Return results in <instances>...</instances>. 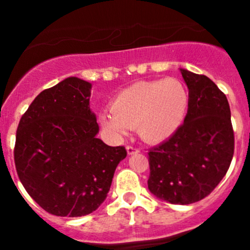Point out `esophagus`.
I'll return each instance as SVG.
<instances>
[{
	"label": "esophagus",
	"instance_id": "1",
	"mask_svg": "<svg viewBox=\"0 0 250 250\" xmlns=\"http://www.w3.org/2000/svg\"><path fill=\"white\" fill-rule=\"evenodd\" d=\"M127 152L128 155H134V153L140 152V148L135 147V146L133 145H127Z\"/></svg>",
	"mask_w": 250,
	"mask_h": 250
}]
</instances>
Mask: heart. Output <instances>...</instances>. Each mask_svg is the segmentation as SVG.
<instances>
[{"instance_id":"b5f03b06","label":"heart","mask_w":250,"mask_h":250,"mask_svg":"<svg viewBox=\"0 0 250 250\" xmlns=\"http://www.w3.org/2000/svg\"><path fill=\"white\" fill-rule=\"evenodd\" d=\"M190 93L178 78L141 81L118 93L110 111L100 115V123L115 137H123L129 128L148 143L172 138L185 122Z\"/></svg>"}]
</instances>
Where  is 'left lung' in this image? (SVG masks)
<instances>
[{
    "label": "left lung",
    "instance_id": "1",
    "mask_svg": "<svg viewBox=\"0 0 250 250\" xmlns=\"http://www.w3.org/2000/svg\"><path fill=\"white\" fill-rule=\"evenodd\" d=\"M190 93L180 129L148 150V190L172 204L198 202L228 173L234 135L228 98L204 75L180 69Z\"/></svg>",
    "mask_w": 250,
    "mask_h": 250
}]
</instances>
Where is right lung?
Returning <instances> with one entry per match:
<instances>
[{
  "label": "right lung",
  "mask_w": 250,
  "mask_h": 250,
  "mask_svg": "<svg viewBox=\"0 0 250 250\" xmlns=\"http://www.w3.org/2000/svg\"><path fill=\"white\" fill-rule=\"evenodd\" d=\"M92 84L65 78L40 93L20 118L14 162L32 200L57 216H83L105 201L125 146L98 139Z\"/></svg>",
  "instance_id": "right-lung-1"
}]
</instances>
